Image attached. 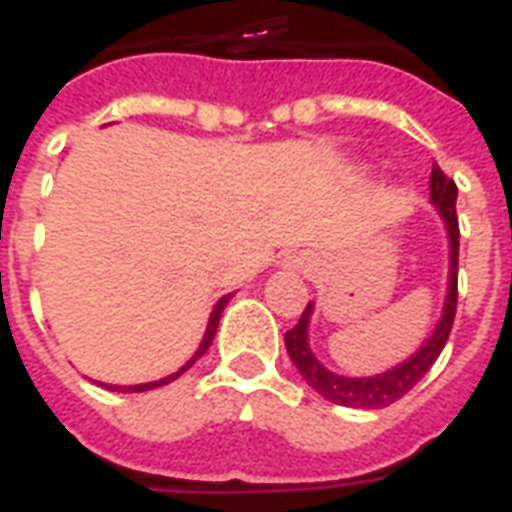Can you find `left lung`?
<instances>
[{"label":"left lung","instance_id":"1","mask_svg":"<svg viewBox=\"0 0 512 512\" xmlns=\"http://www.w3.org/2000/svg\"><path fill=\"white\" fill-rule=\"evenodd\" d=\"M455 197H458V186L441 172L439 164H433L430 172V200L439 208L441 219L447 224V235H450V285H447V301H444V315H441L436 332L430 334L428 343L419 348L417 354L406 359L403 365L386 370L381 376L373 378H345L337 373H329L326 367L312 356L310 343H307V326H310L312 304L304 307L299 323L285 332V348H288L293 365L301 373L307 384L332 400L337 406L348 408H386L400 397L411 392L417 381L428 373L433 362L439 359L441 348L447 345V337L452 332V321H455V307H458V213H455Z\"/></svg>","mask_w":512,"mask_h":512}]
</instances>
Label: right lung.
Listing matches in <instances>:
<instances>
[{
    "instance_id": "1",
    "label": "right lung",
    "mask_w": 512,
    "mask_h": 512,
    "mask_svg": "<svg viewBox=\"0 0 512 512\" xmlns=\"http://www.w3.org/2000/svg\"><path fill=\"white\" fill-rule=\"evenodd\" d=\"M227 301H230V296H222V299L216 301V307H213V312H211V321H208V329H205V337H202V343H200V348H197V354L191 356L189 362L180 367L178 373H172V376L161 378V381H153V384H136V386L101 384V386H106V389H112V392H145V389H156V386H164V384H169V381H175V378H178V376H183V373H186V370H189V367L194 365V362H197V359H200V356L205 354L208 348H211L213 337H216V326H219V318H222V310H224V307H227Z\"/></svg>"
}]
</instances>
